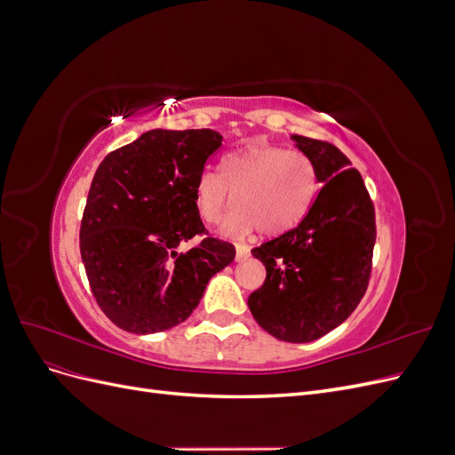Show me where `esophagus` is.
Instances as JSON below:
<instances>
[{
	"instance_id": "34e87169",
	"label": "esophagus",
	"mask_w": 455,
	"mask_h": 455,
	"mask_svg": "<svg viewBox=\"0 0 455 455\" xmlns=\"http://www.w3.org/2000/svg\"><path fill=\"white\" fill-rule=\"evenodd\" d=\"M249 256H251L249 246H244V244H237L235 246V259L237 261H243V259H246Z\"/></svg>"
}]
</instances>
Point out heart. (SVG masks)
I'll list each match as a JSON object with an SVG mask.
<instances>
[{
    "label": "heart",
    "instance_id": "1",
    "mask_svg": "<svg viewBox=\"0 0 455 455\" xmlns=\"http://www.w3.org/2000/svg\"><path fill=\"white\" fill-rule=\"evenodd\" d=\"M319 191L309 156L279 146H246L218 163V176L203 172L194 188V204L204 224H216L231 203L237 204L220 233L241 239L258 228L279 237L304 220Z\"/></svg>",
    "mask_w": 455,
    "mask_h": 455
}]
</instances>
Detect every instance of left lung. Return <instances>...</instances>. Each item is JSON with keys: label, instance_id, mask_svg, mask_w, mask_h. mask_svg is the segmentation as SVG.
Returning <instances> with one entry per match:
<instances>
[{"label": "left lung", "instance_id": "left-lung-1", "mask_svg": "<svg viewBox=\"0 0 455 455\" xmlns=\"http://www.w3.org/2000/svg\"><path fill=\"white\" fill-rule=\"evenodd\" d=\"M291 140L313 159L323 188L296 229L252 249L267 275L249 309L273 338L307 343L339 326L363 299L376 220L363 176L336 146L299 134Z\"/></svg>", "mask_w": 455, "mask_h": 455}]
</instances>
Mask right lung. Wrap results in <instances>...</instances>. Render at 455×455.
<instances>
[{
    "label": "right lung",
    "instance_id": "obj_1",
    "mask_svg": "<svg viewBox=\"0 0 455 455\" xmlns=\"http://www.w3.org/2000/svg\"><path fill=\"white\" fill-rule=\"evenodd\" d=\"M212 129H154L108 154L94 172L79 231L96 304L116 326L156 334L184 323L235 249L203 237L194 188L222 146Z\"/></svg>",
    "mask_w": 455,
    "mask_h": 455
}]
</instances>
